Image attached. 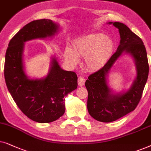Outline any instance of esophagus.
<instances>
[{
  "label": "esophagus",
  "mask_w": 151,
  "mask_h": 151,
  "mask_svg": "<svg viewBox=\"0 0 151 151\" xmlns=\"http://www.w3.org/2000/svg\"><path fill=\"white\" fill-rule=\"evenodd\" d=\"M85 82H86V79L83 77L80 76V77L78 78V84H79V86H83L84 83H85Z\"/></svg>",
  "instance_id": "esophagus-1"
}]
</instances>
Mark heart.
<instances>
[{"label": "heart", "mask_w": 151, "mask_h": 151, "mask_svg": "<svg viewBox=\"0 0 151 151\" xmlns=\"http://www.w3.org/2000/svg\"><path fill=\"white\" fill-rule=\"evenodd\" d=\"M73 49L65 50L66 61L77 65L79 57H85V64L90 70H98L105 65L114 49V43L101 33L90 34L78 38L73 42Z\"/></svg>", "instance_id": "obj_1"}]
</instances>
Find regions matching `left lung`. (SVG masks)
<instances>
[{
    "instance_id": "left-lung-1",
    "label": "left lung",
    "mask_w": 151,
    "mask_h": 151,
    "mask_svg": "<svg viewBox=\"0 0 151 151\" xmlns=\"http://www.w3.org/2000/svg\"><path fill=\"white\" fill-rule=\"evenodd\" d=\"M119 29L120 44L105 65L90 74L85 86L88 90V110L94 119L111 122L133 111L138 105L147 81L149 65L147 53L142 40L125 24L109 22ZM123 53H130L136 65L137 77L126 92L113 93L108 87L107 76L115 61Z\"/></svg>"
}]
</instances>
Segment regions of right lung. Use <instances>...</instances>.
Returning <instances> with one entry per match:
<instances>
[{"instance_id":"add662e5","label":"right lung","mask_w":151,"mask_h":151,"mask_svg":"<svg viewBox=\"0 0 151 151\" xmlns=\"http://www.w3.org/2000/svg\"><path fill=\"white\" fill-rule=\"evenodd\" d=\"M59 27L50 19L30 22L10 40L5 54L4 75L7 89L20 110L39 123H50L63 115L64 97L77 89V76L74 72L61 69L54 57L46 77L29 79L24 70V43L53 37Z\"/></svg>"}]
</instances>
